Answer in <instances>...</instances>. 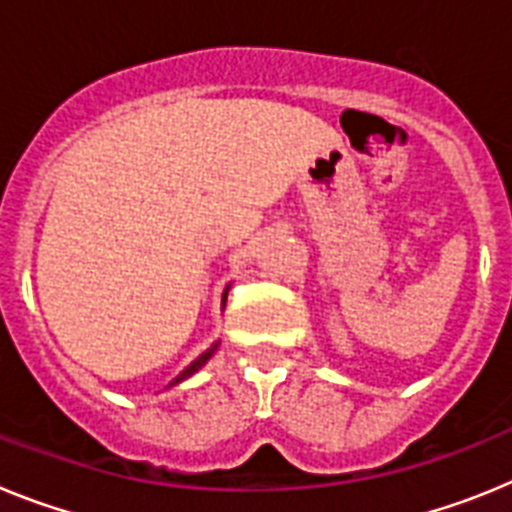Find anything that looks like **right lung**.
<instances>
[{
	"label": "right lung",
	"mask_w": 512,
	"mask_h": 512,
	"mask_svg": "<svg viewBox=\"0 0 512 512\" xmlns=\"http://www.w3.org/2000/svg\"><path fill=\"white\" fill-rule=\"evenodd\" d=\"M225 300H228V289H225V292H223V307H225ZM215 351H217V343H212V346H210V348H207L205 354H200V356H197V359H194V361H192V364H189V366H187V369H184V372H182V374H179V377H176V379H174V382H171V384H169V387H174V384L184 382V379H187V377H192V374H194V372H200L202 366H205V364H207V361H210V359H212V354H215Z\"/></svg>",
	"instance_id": "add662e5"
}]
</instances>
